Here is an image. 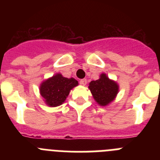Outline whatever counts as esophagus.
<instances>
[{
  "mask_svg": "<svg viewBox=\"0 0 160 160\" xmlns=\"http://www.w3.org/2000/svg\"><path fill=\"white\" fill-rule=\"evenodd\" d=\"M87 83V79L86 78H83V79H81L80 80V84L83 85V86H86Z\"/></svg>",
  "mask_w": 160,
  "mask_h": 160,
  "instance_id": "1",
  "label": "esophagus"
}]
</instances>
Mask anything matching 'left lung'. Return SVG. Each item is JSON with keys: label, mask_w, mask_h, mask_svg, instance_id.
<instances>
[{"label": "left lung", "mask_w": 160, "mask_h": 160, "mask_svg": "<svg viewBox=\"0 0 160 160\" xmlns=\"http://www.w3.org/2000/svg\"><path fill=\"white\" fill-rule=\"evenodd\" d=\"M89 89L99 105L107 106L114 100L118 94V86L116 82L110 80L105 73H102L99 79L90 82Z\"/></svg>", "instance_id": "8db88e82"}]
</instances>
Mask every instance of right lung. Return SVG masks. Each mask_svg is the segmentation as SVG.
I'll use <instances>...</instances> for the list:
<instances>
[{"mask_svg":"<svg viewBox=\"0 0 160 160\" xmlns=\"http://www.w3.org/2000/svg\"><path fill=\"white\" fill-rule=\"evenodd\" d=\"M78 85V81L73 78H67L57 73L42 83L40 92L47 105L58 107L64 102L70 90Z\"/></svg>","mask_w":160,"mask_h":160,"instance_id":"1","label":"right lung"}]
</instances>
